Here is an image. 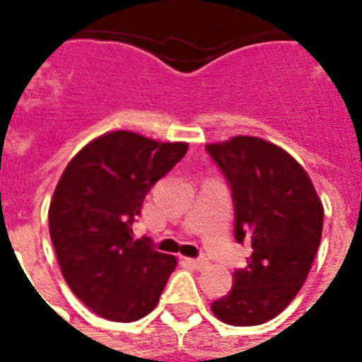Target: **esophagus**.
Returning a JSON list of instances; mask_svg holds the SVG:
<instances>
[{"instance_id": "1", "label": "esophagus", "mask_w": 362, "mask_h": 362, "mask_svg": "<svg viewBox=\"0 0 362 362\" xmlns=\"http://www.w3.org/2000/svg\"><path fill=\"white\" fill-rule=\"evenodd\" d=\"M186 262H188L189 266L197 267V269H204V267L209 266V262H207V259H205V258H197V259H194V258H186Z\"/></svg>"}]
</instances>
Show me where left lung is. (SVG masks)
I'll use <instances>...</instances> for the list:
<instances>
[{
    "label": "left lung",
    "mask_w": 362,
    "mask_h": 362,
    "mask_svg": "<svg viewBox=\"0 0 362 362\" xmlns=\"http://www.w3.org/2000/svg\"><path fill=\"white\" fill-rule=\"evenodd\" d=\"M205 149L230 182L236 240L252 248L248 266L233 273V288L211 312L230 326H259L285 310L308 277L324 205L308 173L279 145L235 135Z\"/></svg>",
    "instance_id": "8db88e82"
}]
</instances>
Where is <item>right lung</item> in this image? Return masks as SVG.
Listing matches in <instances>:
<instances>
[{"instance_id": "add662e5", "label": "right lung", "mask_w": 362, "mask_h": 362, "mask_svg": "<svg viewBox=\"0 0 362 362\" xmlns=\"http://www.w3.org/2000/svg\"><path fill=\"white\" fill-rule=\"evenodd\" d=\"M188 151L118 129L95 137L67 163L48 209L59 269L100 318L135 322L158 303L176 267L170 254L135 240L134 219L151 186Z\"/></svg>"}]
</instances>
